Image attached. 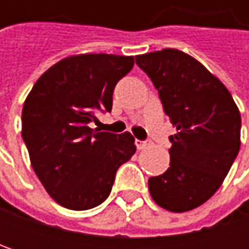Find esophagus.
<instances>
[{
  "instance_id": "34e87169",
  "label": "esophagus",
  "mask_w": 249,
  "mask_h": 249,
  "mask_svg": "<svg viewBox=\"0 0 249 249\" xmlns=\"http://www.w3.org/2000/svg\"><path fill=\"white\" fill-rule=\"evenodd\" d=\"M135 145H137L138 150H142V148H145L148 145V142L147 141H141V140H135Z\"/></svg>"
}]
</instances>
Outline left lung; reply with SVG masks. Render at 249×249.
<instances>
[{
  "label": "left lung",
  "instance_id": "1",
  "mask_svg": "<svg viewBox=\"0 0 249 249\" xmlns=\"http://www.w3.org/2000/svg\"><path fill=\"white\" fill-rule=\"evenodd\" d=\"M159 90L170 135V167L148 178L153 200L187 212L221 187L241 147V114L225 85L192 56L164 49L135 56Z\"/></svg>",
  "mask_w": 249,
  "mask_h": 249
}]
</instances>
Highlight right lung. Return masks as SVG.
Segmentation results:
<instances>
[{"label":"right lung","instance_id":"1","mask_svg":"<svg viewBox=\"0 0 249 249\" xmlns=\"http://www.w3.org/2000/svg\"><path fill=\"white\" fill-rule=\"evenodd\" d=\"M132 66V56H71L40 76L25 99L21 135L31 166L47 193L68 209L101 205L117 170L137 150L129 132L89 126L98 112H111L114 88Z\"/></svg>","mask_w":249,"mask_h":249}]
</instances>
